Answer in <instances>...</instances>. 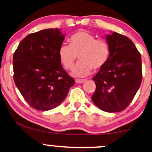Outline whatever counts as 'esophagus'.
<instances>
[{"label":"esophagus","mask_w":152,"mask_h":152,"mask_svg":"<svg viewBox=\"0 0 152 152\" xmlns=\"http://www.w3.org/2000/svg\"><path fill=\"white\" fill-rule=\"evenodd\" d=\"M85 81H86V79H76V83H83Z\"/></svg>","instance_id":"obj_1"}]
</instances>
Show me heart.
I'll use <instances>...</instances> for the list:
<instances>
[{"label":"heart","instance_id":"b5f03b06","mask_svg":"<svg viewBox=\"0 0 152 152\" xmlns=\"http://www.w3.org/2000/svg\"><path fill=\"white\" fill-rule=\"evenodd\" d=\"M69 46L62 44L58 50L59 60L64 67L71 69L77 56L80 61L74 66L71 74L83 77L94 70L101 69L108 61L110 48L103 39H96L93 34L86 31L74 33L69 38Z\"/></svg>","mask_w":152,"mask_h":152}]
</instances>
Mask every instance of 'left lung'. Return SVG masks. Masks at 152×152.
<instances>
[{
    "label": "left lung",
    "instance_id": "left-lung-1",
    "mask_svg": "<svg viewBox=\"0 0 152 152\" xmlns=\"http://www.w3.org/2000/svg\"><path fill=\"white\" fill-rule=\"evenodd\" d=\"M110 56L93 77L96 91L91 99L106 112L124 110L133 100L142 80V57L132 40L114 32L106 35Z\"/></svg>",
    "mask_w": 152,
    "mask_h": 152
}]
</instances>
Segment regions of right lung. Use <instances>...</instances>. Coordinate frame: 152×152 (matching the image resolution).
<instances>
[{
  "label": "right lung",
  "instance_id": "1",
  "mask_svg": "<svg viewBox=\"0 0 152 152\" xmlns=\"http://www.w3.org/2000/svg\"><path fill=\"white\" fill-rule=\"evenodd\" d=\"M64 38L58 28L44 29L28 35L13 54L15 84L35 109L57 107L74 85V79L59 60L58 50Z\"/></svg>",
  "mask_w": 152,
  "mask_h": 152
}]
</instances>
